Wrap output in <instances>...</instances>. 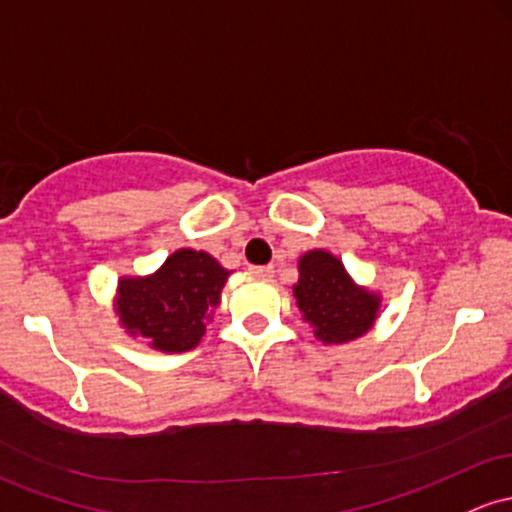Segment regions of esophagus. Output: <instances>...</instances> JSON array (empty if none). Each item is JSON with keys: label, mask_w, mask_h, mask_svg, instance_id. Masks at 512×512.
I'll use <instances>...</instances> for the list:
<instances>
[{"label": "esophagus", "mask_w": 512, "mask_h": 512, "mask_svg": "<svg viewBox=\"0 0 512 512\" xmlns=\"http://www.w3.org/2000/svg\"><path fill=\"white\" fill-rule=\"evenodd\" d=\"M250 274H255L257 279H272V277H274V267H272V265L250 267Z\"/></svg>", "instance_id": "34e87169"}]
</instances>
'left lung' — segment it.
I'll return each mask as SVG.
<instances>
[{
  "mask_svg": "<svg viewBox=\"0 0 512 512\" xmlns=\"http://www.w3.org/2000/svg\"><path fill=\"white\" fill-rule=\"evenodd\" d=\"M296 306L325 345L362 338L379 316L381 299L350 279L338 257L311 250L299 260Z\"/></svg>",
  "mask_w": 512,
  "mask_h": 512,
  "instance_id": "1",
  "label": "left lung"
}]
</instances>
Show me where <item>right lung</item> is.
Segmentation results:
<instances>
[{"instance_id":"right-lung-1","label":"right lung","mask_w":512,"mask_h":512,"mask_svg":"<svg viewBox=\"0 0 512 512\" xmlns=\"http://www.w3.org/2000/svg\"><path fill=\"white\" fill-rule=\"evenodd\" d=\"M228 274L209 252L184 247L150 277L121 279L116 313L128 333L155 350L187 352L199 345Z\"/></svg>"}]
</instances>
